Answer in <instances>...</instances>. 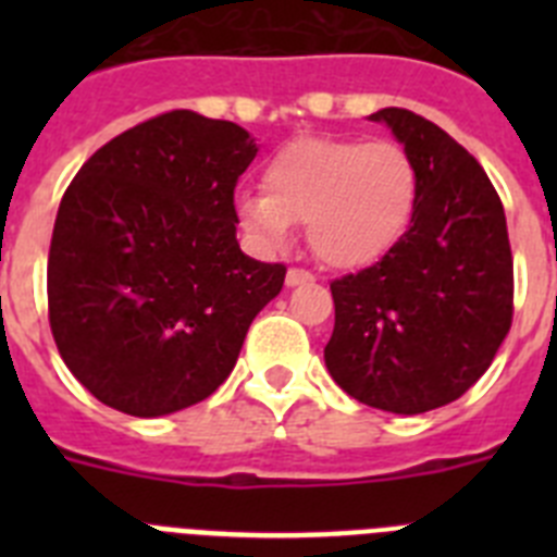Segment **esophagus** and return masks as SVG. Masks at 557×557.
<instances>
[{"label":"esophagus","mask_w":557,"mask_h":557,"mask_svg":"<svg viewBox=\"0 0 557 557\" xmlns=\"http://www.w3.org/2000/svg\"><path fill=\"white\" fill-rule=\"evenodd\" d=\"M314 282V273L304 268H289L287 270V287H301V284H312Z\"/></svg>","instance_id":"1"}]
</instances>
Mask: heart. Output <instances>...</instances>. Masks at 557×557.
Wrapping results in <instances>:
<instances>
[{"label": "heart", "instance_id": "1", "mask_svg": "<svg viewBox=\"0 0 557 557\" xmlns=\"http://www.w3.org/2000/svg\"><path fill=\"white\" fill-rule=\"evenodd\" d=\"M418 166L391 139L304 136L282 145L262 170V191H243L236 214L264 245H282L307 223L312 253L332 268L376 262L410 228Z\"/></svg>", "mask_w": 557, "mask_h": 557}]
</instances>
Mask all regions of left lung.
Returning <instances> with one entry per match:
<instances>
[{"label": "left lung", "mask_w": 557, "mask_h": 557, "mask_svg": "<svg viewBox=\"0 0 557 557\" xmlns=\"http://www.w3.org/2000/svg\"><path fill=\"white\" fill-rule=\"evenodd\" d=\"M418 166L410 228L376 264L332 282L326 368L348 396L418 416L444 407L494 362L513 323V253L485 170L435 122L382 108Z\"/></svg>", "instance_id": "left-lung-1"}]
</instances>
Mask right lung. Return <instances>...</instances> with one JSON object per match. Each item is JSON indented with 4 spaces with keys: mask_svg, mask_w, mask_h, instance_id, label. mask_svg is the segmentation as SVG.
<instances>
[{
    "mask_svg": "<svg viewBox=\"0 0 557 557\" xmlns=\"http://www.w3.org/2000/svg\"><path fill=\"white\" fill-rule=\"evenodd\" d=\"M248 131L166 111L120 133L63 191L47 262L49 329L102 405L136 418L198 405L234 371L284 264L236 243Z\"/></svg>",
    "mask_w": 557,
    "mask_h": 557,
    "instance_id": "add662e5",
    "label": "right lung"
}]
</instances>
